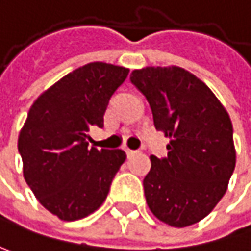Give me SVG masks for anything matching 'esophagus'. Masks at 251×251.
Instances as JSON below:
<instances>
[{
  "instance_id": "obj_1",
  "label": "esophagus",
  "mask_w": 251,
  "mask_h": 251,
  "mask_svg": "<svg viewBox=\"0 0 251 251\" xmlns=\"http://www.w3.org/2000/svg\"><path fill=\"white\" fill-rule=\"evenodd\" d=\"M126 152H127V157H128V158H131L134 154H137V151H134V150H130V149H127V150H126Z\"/></svg>"
}]
</instances>
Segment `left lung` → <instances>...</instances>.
<instances>
[{
    "label": "left lung",
    "mask_w": 251,
    "mask_h": 251,
    "mask_svg": "<svg viewBox=\"0 0 251 251\" xmlns=\"http://www.w3.org/2000/svg\"><path fill=\"white\" fill-rule=\"evenodd\" d=\"M130 80L144 94L167 157L150 155L144 177L151 213L171 227L203 220L222 200L236 167L233 124L227 110L200 78L181 67H146Z\"/></svg>",
    "instance_id": "obj_1"
}]
</instances>
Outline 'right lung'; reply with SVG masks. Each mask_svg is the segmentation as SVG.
Instances as JSON below:
<instances>
[{"mask_svg": "<svg viewBox=\"0 0 251 251\" xmlns=\"http://www.w3.org/2000/svg\"><path fill=\"white\" fill-rule=\"evenodd\" d=\"M128 68L90 63L35 100L18 135L23 174L43 206L64 222L94 213L126 161V152L88 147L90 128L102 127L108 101Z\"/></svg>", "mask_w": 251, "mask_h": 251, "instance_id": "obj_1", "label": "right lung"}]
</instances>
